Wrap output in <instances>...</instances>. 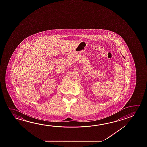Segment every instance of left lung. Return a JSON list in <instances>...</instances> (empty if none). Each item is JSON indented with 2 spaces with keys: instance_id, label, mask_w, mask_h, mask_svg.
Instances as JSON below:
<instances>
[{
  "instance_id": "obj_1",
  "label": "left lung",
  "mask_w": 147,
  "mask_h": 147,
  "mask_svg": "<svg viewBox=\"0 0 147 147\" xmlns=\"http://www.w3.org/2000/svg\"><path fill=\"white\" fill-rule=\"evenodd\" d=\"M123 58H125V57H123Z\"/></svg>"
}]
</instances>
